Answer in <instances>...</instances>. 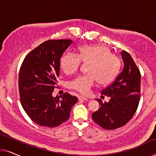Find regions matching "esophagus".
Wrapping results in <instances>:
<instances>
[{
	"label": "esophagus",
	"instance_id": "esophagus-1",
	"mask_svg": "<svg viewBox=\"0 0 156 156\" xmlns=\"http://www.w3.org/2000/svg\"><path fill=\"white\" fill-rule=\"evenodd\" d=\"M78 99H79V100H83V101H89L88 99H87V98L82 97V96H79Z\"/></svg>",
	"mask_w": 156,
	"mask_h": 156
}]
</instances>
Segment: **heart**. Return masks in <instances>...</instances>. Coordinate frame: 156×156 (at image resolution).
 I'll return each instance as SVG.
<instances>
[{"label":"heart","mask_w":156,"mask_h":156,"mask_svg":"<svg viewBox=\"0 0 156 156\" xmlns=\"http://www.w3.org/2000/svg\"><path fill=\"white\" fill-rule=\"evenodd\" d=\"M82 62H89V73L73 79L69 86L84 95L90 93L98 80L102 85L112 83L118 75L121 66L120 59L112 54L108 47L101 44L81 46L78 48L77 55L64 54L59 62L61 69L68 74L77 71Z\"/></svg>","instance_id":"heart-1"}]
</instances>
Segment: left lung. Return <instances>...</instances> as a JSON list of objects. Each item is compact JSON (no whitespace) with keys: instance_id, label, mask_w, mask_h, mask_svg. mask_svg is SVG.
I'll return each mask as SVG.
<instances>
[{"instance_id":"left-lung-1","label":"left lung","mask_w":156,"mask_h":156,"mask_svg":"<svg viewBox=\"0 0 156 156\" xmlns=\"http://www.w3.org/2000/svg\"><path fill=\"white\" fill-rule=\"evenodd\" d=\"M124 67L114 82L101 91L110 97L103 103L97 99L100 108L92 114L94 122L106 130H113L126 124L135 114L140 98V73L129 53L121 52ZM104 97V96H101Z\"/></svg>"}]
</instances>
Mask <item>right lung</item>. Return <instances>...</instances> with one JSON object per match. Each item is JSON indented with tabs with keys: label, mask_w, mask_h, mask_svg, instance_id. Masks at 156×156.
<instances>
[{
	"label": "right lung",
	"mask_w": 156,
	"mask_h": 156,
	"mask_svg": "<svg viewBox=\"0 0 156 156\" xmlns=\"http://www.w3.org/2000/svg\"><path fill=\"white\" fill-rule=\"evenodd\" d=\"M72 43L69 39L49 40L27 55L20 68L18 87L22 106L37 124L57 127L69 119L77 97L66 92L54 98L60 58Z\"/></svg>",
	"instance_id": "right-lung-1"
}]
</instances>
